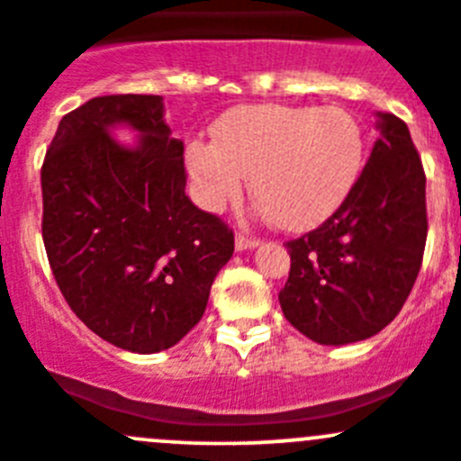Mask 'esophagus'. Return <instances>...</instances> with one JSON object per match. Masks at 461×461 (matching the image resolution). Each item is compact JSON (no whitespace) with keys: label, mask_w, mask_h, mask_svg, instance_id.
<instances>
[{"label":"esophagus","mask_w":461,"mask_h":461,"mask_svg":"<svg viewBox=\"0 0 461 461\" xmlns=\"http://www.w3.org/2000/svg\"><path fill=\"white\" fill-rule=\"evenodd\" d=\"M257 245H258V240L252 239V236H243V234L236 236V249H239V252H245V249H254Z\"/></svg>","instance_id":"34e87169"}]
</instances>
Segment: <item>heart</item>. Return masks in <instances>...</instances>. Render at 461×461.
Segmentation results:
<instances>
[{"instance_id":"b5f03b06","label":"heart","mask_w":461,"mask_h":461,"mask_svg":"<svg viewBox=\"0 0 461 461\" xmlns=\"http://www.w3.org/2000/svg\"><path fill=\"white\" fill-rule=\"evenodd\" d=\"M213 135L216 144L194 140L185 150L200 207L221 212L249 177L258 212L285 231L312 230L333 216L363 171V131L342 107H239Z\"/></svg>"}]
</instances>
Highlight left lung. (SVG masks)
Returning a JSON list of instances; mask_svg holds the SVG:
<instances>
[{"mask_svg":"<svg viewBox=\"0 0 461 461\" xmlns=\"http://www.w3.org/2000/svg\"><path fill=\"white\" fill-rule=\"evenodd\" d=\"M381 137L342 207L285 243V320L317 344H351L385 329L403 308L428 236L426 173L408 126L376 112Z\"/></svg>","mask_w":461,"mask_h":461,"instance_id":"left-lung-1","label":"left lung"}]
</instances>
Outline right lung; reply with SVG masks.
Segmentation results:
<instances>
[{
	"label": "right lung",
	"instance_id": "add662e5",
	"mask_svg": "<svg viewBox=\"0 0 461 461\" xmlns=\"http://www.w3.org/2000/svg\"><path fill=\"white\" fill-rule=\"evenodd\" d=\"M138 135L132 145L113 137ZM185 144L153 94L96 96L58 123L42 164V239L56 284L98 338L171 349L200 321L234 234L185 194Z\"/></svg>",
	"mask_w": 461,
	"mask_h": 461
}]
</instances>
